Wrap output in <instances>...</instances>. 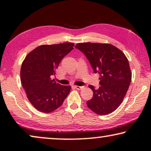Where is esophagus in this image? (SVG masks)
I'll list each match as a JSON object with an SVG mask.
<instances>
[{
	"label": "esophagus",
	"instance_id": "34e87169",
	"mask_svg": "<svg viewBox=\"0 0 151 151\" xmlns=\"http://www.w3.org/2000/svg\"><path fill=\"white\" fill-rule=\"evenodd\" d=\"M75 87L76 89H78V90H81V89L83 88V86H75Z\"/></svg>",
	"mask_w": 151,
	"mask_h": 151
}]
</instances>
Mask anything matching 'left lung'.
<instances>
[{"label":"left lung","instance_id":"1","mask_svg":"<svg viewBox=\"0 0 151 151\" xmlns=\"http://www.w3.org/2000/svg\"><path fill=\"white\" fill-rule=\"evenodd\" d=\"M81 50L91 63L94 73L99 74L101 86L93 91V96L86 102L94 112L104 115L111 113L123 101L131 81V71L127 58L118 48L110 44L78 43Z\"/></svg>","mask_w":151,"mask_h":151}]
</instances>
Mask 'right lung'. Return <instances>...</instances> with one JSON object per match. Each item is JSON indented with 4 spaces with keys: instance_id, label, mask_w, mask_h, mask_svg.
<instances>
[{
    "instance_id": "1",
    "label": "right lung",
    "mask_w": 151,
    "mask_h": 151,
    "mask_svg": "<svg viewBox=\"0 0 151 151\" xmlns=\"http://www.w3.org/2000/svg\"><path fill=\"white\" fill-rule=\"evenodd\" d=\"M74 43L44 45L35 48L24 58L20 81L30 103L38 111L51 112L62 105L70 86L57 83L55 75L61 60L73 49Z\"/></svg>"
}]
</instances>
